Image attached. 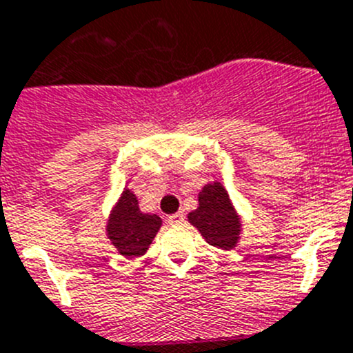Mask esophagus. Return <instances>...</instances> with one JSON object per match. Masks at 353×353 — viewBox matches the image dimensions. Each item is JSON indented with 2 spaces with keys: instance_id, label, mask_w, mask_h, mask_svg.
Wrapping results in <instances>:
<instances>
[{
  "instance_id": "esophagus-1",
  "label": "esophagus",
  "mask_w": 353,
  "mask_h": 353,
  "mask_svg": "<svg viewBox=\"0 0 353 353\" xmlns=\"http://www.w3.org/2000/svg\"><path fill=\"white\" fill-rule=\"evenodd\" d=\"M183 221H184L183 212H176V214H172V216L167 217V223H169V225H181Z\"/></svg>"
}]
</instances>
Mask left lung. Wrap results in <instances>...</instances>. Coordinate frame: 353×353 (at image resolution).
Segmentation results:
<instances>
[{
  "instance_id": "8db88e82",
  "label": "left lung",
  "mask_w": 353,
  "mask_h": 353,
  "mask_svg": "<svg viewBox=\"0 0 353 353\" xmlns=\"http://www.w3.org/2000/svg\"><path fill=\"white\" fill-rule=\"evenodd\" d=\"M207 243L219 249H233L240 233L239 216L233 210L225 188L219 183L207 184L199 195V209L188 214Z\"/></svg>"
}]
</instances>
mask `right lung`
Here are the masks:
<instances>
[{"instance_id": "right-lung-1", "label": "right lung", "mask_w": 353, "mask_h": 353, "mask_svg": "<svg viewBox=\"0 0 353 353\" xmlns=\"http://www.w3.org/2000/svg\"><path fill=\"white\" fill-rule=\"evenodd\" d=\"M161 219L157 214H143L134 193L125 190L108 223V236L120 254L137 258L148 251L160 230Z\"/></svg>"}]
</instances>
